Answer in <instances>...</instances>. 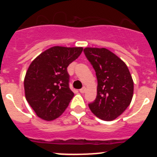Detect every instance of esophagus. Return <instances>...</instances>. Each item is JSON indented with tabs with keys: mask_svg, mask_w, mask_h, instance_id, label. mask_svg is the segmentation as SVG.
I'll return each instance as SVG.
<instances>
[{
	"mask_svg": "<svg viewBox=\"0 0 157 157\" xmlns=\"http://www.w3.org/2000/svg\"><path fill=\"white\" fill-rule=\"evenodd\" d=\"M85 91H86V87L85 86H83L82 88L80 89V90H79V92L81 93V94H84V93H85Z\"/></svg>",
	"mask_w": 157,
	"mask_h": 157,
	"instance_id": "34e87169",
	"label": "esophagus"
}]
</instances>
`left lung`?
<instances>
[{
  "label": "left lung",
  "mask_w": 157,
  "mask_h": 157,
  "mask_svg": "<svg viewBox=\"0 0 157 157\" xmlns=\"http://www.w3.org/2000/svg\"><path fill=\"white\" fill-rule=\"evenodd\" d=\"M83 52L98 78L97 98L89 108L101 120H115L127 109L133 98L134 82L128 67L105 48H86Z\"/></svg>",
  "instance_id": "1"
}]
</instances>
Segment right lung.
<instances>
[{
	"mask_svg": "<svg viewBox=\"0 0 157 157\" xmlns=\"http://www.w3.org/2000/svg\"><path fill=\"white\" fill-rule=\"evenodd\" d=\"M82 50V47L54 46L30 63L24 78L25 96L38 117L51 121L67 108L74 93L69 88L67 67Z\"/></svg>",
	"mask_w": 157,
	"mask_h": 157,
	"instance_id": "right-lung-1",
	"label": "right lung"
}]
</instances>
